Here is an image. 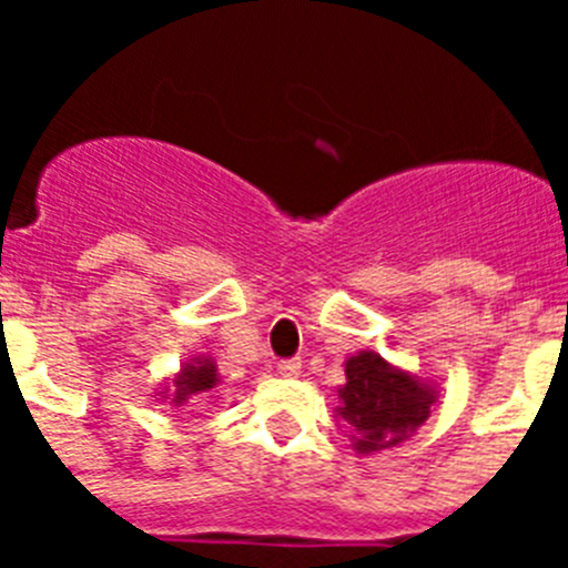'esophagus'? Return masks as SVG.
Masks as SVG:
<instances>
[{
	"mask_svg": "<svg viewBox=\"0 0 568 568\" xmlns=\"http://www.w3.org/2000/svg\"><path fill=\"white\" fill-rule=\"evenodd\" d=\"M298 373H301V361L298 358L278 361V375H284V378H295Z\"/></svg>",
	"mask_w": 568,
	"mask_h": 568,
	"instance_id": "1",
	"label": "esophagus"
}]
</instances>
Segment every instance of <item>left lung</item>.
<instances>
[{
    "instance_id": "1",
    "label": "left lung",
    "mask_w": 568,
    "mask_h": 568,
    "mask_svg": "<svg viewBox=\"0 0 568 568\" xmlns=\"http://www.w3.org/2000/svg\"><path fill=\"white\" fill-rule=\"evenodd\" d=\"M344 373L346 384L338 389L344 406H338V413L353 426L358 453L400 444L429 418L435 395L413 375L393 369L381 355H353Z\"/></svg>"
}]
</instances>
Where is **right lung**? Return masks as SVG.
I'll use <instances>...</instances> for the list:
<instances>
[{
	"label": "right lung",
	"mask_w": 568,
	"mask_h": 568,
	"mask_svg": "<svg viewBox=\"0 0 568 568\" xmlns=\"http://www.w3.org/2000/svg\"><path fill=\"white\" fill-rule=\"evenodd\" d=\"M219 375H215V366L210 361H199L195 366H184L182 378L175 381V404L187 400V395L195 393H207L213 389Z\"/></svg>",
	"instance_id": "1"
}]
</instances>
